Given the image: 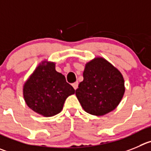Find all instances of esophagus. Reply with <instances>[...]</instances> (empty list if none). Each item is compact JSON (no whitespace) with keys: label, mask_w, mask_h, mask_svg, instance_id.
I'll return each instance as SVG.
<instances>
[{"label":"esophagus","mask_w":151,"mask_h":151,"mask_svg":"<svg viewBox=\"0 0 151 151\" xmlns=\"http://www.w3.org/2000/svg\"><path fill=\"white\" fill-rule=\"evenodd\" d=\"M71 85H72V86L74 87V89L76 90V89H77V87H78V82H77H77L73 83L71 84Z\"/></svg>","instance_id":"esophagus-1"}]
</instances>
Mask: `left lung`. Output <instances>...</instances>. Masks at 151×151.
I'll return each mask as SVG.
<instances>
[{
  "label": "left lung",
  "mask_w": 151,
  "mask_h": 151,
  "mask_svg": "<svg viewBox=\"0 0 151 151\" xmlns=\"http://www.w3.org/2000/svg\"><path fill=\"white\" fill-rule=\"evenodd\" d=\"M124 91L122 73L104 58L96 57L86 64L75 94L86 112L101 116L118 106Z\"/></svg>",
  "instance_id": "8db88e82"
}]
</instances>
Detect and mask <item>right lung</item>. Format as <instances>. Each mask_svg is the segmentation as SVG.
Instances as JSON below:
<instances>
[{"instance_id": "1", "label": "right lung", "mask_w": 151, "mask_h": 151, "mask_svg": "<svg viewBox=\"0 0 151 151\" xmlns=\"http://www.w3.org/2000/svg\"><path fill=\"white\" fill-rule=\"evenodd\" d=\"M75 90L65 77L55 69L53 62L42 61L29 76L23 87L27 105L36 113L51 117L60 113L66 98Z\"/></svg>"}]
</instances>
